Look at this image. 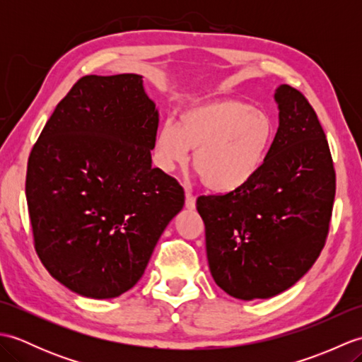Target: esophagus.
I'll list each match as a JSON object with an SVG mask.
<instances>
[{"label":"esophagus","instance_id":"obj_1","mask_svg":"<svg viewBox=\"0 0 362 362\" xmlns=\"http://www.w3.org/2000/svg\"><path fill=\"white\" fill-rule=\"evenodd\" d=\"M185 206H187V209H189V210H193L194 206H196V197H194L193 193H191L188 187L185 189Z\"/></svg>","mask_w":362,"mask_h":362}]
</instances>
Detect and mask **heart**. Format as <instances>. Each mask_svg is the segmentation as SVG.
Returning a JSON list of instances; mask_svg holds the SVG:
<instances>
[{
    "label": "heart",
    "mask_w": 362,
    "mask_h": 362,
    "mask_svg": "<svg viewBox=\"0 0 362 362\" xmlns=\"http://www.w3.org/2000/svg\"><path fill=\"white\" fill-rule=\"evenodd\" d=\"M275 122L240 99L188 107L177 124L165 122L153 138V161L165 173L188 163L214 193H233L255 179L271 152Z\"/></svg>",
    "instance_id": "obj_1"
}]
</instances>
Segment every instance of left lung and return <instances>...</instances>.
Masks as SVG:
<instances>
[{"instance_id":"8db88e82","label":"left lung","mask_w":362,"mask_h":362,"mask_svg":"<svg viewBox=\"0 0 362 362\" xmlns=\"http://www.w3.org/2000/svg\"><path fill=\"white\" fill-rule=\"evenodd\" d=\"M275 101L279 130L255 179L196 202L213 279L241 300L274 297L302 279L324 249L333 211L336 173L316 112L286 83Z\"/></svg>"}]
</instances>
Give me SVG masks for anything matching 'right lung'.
<instances>
[{"label":"right lung","instance_id":"add662e5","mask_svg":"<svg viewBox=\"0 0 362 362\" xmlns=\"http://www.w3.org/2000/svg\"><path fill=\"white\" fill-rule=\"evenodd\" d=\"M158 112L138 74L83 76L56 107L28 160L26 201L38 258L83 297L134 288L185 204L152 168Z\"/></svg>","mask_w":362,"mask_h":362}]
</instances>
